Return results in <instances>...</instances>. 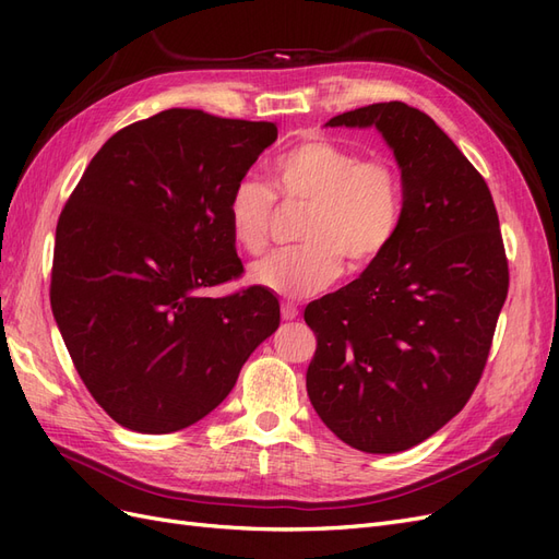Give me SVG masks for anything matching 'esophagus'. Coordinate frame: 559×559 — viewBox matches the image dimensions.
<instances>
[{
	"mask_svg": "<svg viewBox=\"0 0 559 559\" xmlns=\"http://www.w3.org/2000/svg\"><path fill=\"white\" fill-rule=\"evenodd\" d=\"M298 317V306L296 302H282V319L284 321H294Z\"/></svg>",
	"mask_w": 559,
	"mask_h": 559,
	"instance_id": "1",
	"label": "esophagus"
}]
</instances>
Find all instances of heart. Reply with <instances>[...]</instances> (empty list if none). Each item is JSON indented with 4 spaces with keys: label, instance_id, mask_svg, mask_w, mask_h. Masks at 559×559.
Returning <instances> with one entry per match:
<instances>
[{
    "label": "heart",
    "instance_id": "obj_1",
    "mask_svg": "<svg viewBox=\"0 0 559 559\" xmlns=\"http://www.w3.org/2000/svg\"><path fill=\"white\" fill-rule=\"evenodd\" d=\"M275 193L284 202H308L298 238L302 245L270 253L251 267V280L284 298H306L341 275L378 263L394 245L403 224V179L386 158L324 138L300 140L270 167ZM275 193L253 177H242L226 200L235 245L259 257L267 247Z\"/></svg>",
    "mask_w": 559,
    "mask_h": 559
}]
</instances>
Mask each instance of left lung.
Segmentation results:
<instances>
[{"label": "left lung", "mask_w": 559, "mask_h": 559, "mask_svg": "<svg viewBox=\"0 0 559 559\" xmlns=\"http://www.w3.org/2000/svg\"><path fill=\"white\" fill-rule=\"evenodd\" d=\"M376 126L403 179V224L359 280L312 300L308 396L321 421L361 452L427 441L478 386L509 294V259L483 175L433 118L403 103L333 116Z\"/></svg>", "instance_id": "left-lung-1"}]
</instances>
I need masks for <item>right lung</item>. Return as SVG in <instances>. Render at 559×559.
Returning <instances> with one entry per match:
<instances>
[{"mask_svg":"<svg viewBox=\"0 0 559 559\" xmlns=\"http://www.w3.org/2000/svg\"><path fill=\"white\" fill-rule=\"evenodd\" d=\"M277 140L267 121L165 109L105 142L58 218L50 308L76 373L118 425L173 433L222 403L280 326L238 280L226 200Z\"/></svg>","mask_w":559,"mask_h":559,"instance_id":"obj_1","label":"right lung"}]
</instances>
